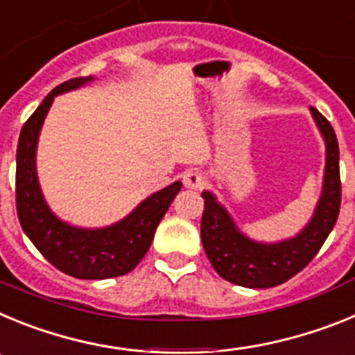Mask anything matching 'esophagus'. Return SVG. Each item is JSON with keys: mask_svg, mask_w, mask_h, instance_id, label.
Instances as JSON below:
<instances>
[{"mask_svg": "<svg viewBox=\"0 0 355 355\" xmlns=\"http://www.w3.org/2000/svg\"><path fill=\"white\" fill-rule=\"evenodd\" d=\"M183 184L187 188H192V190H197V188H202L206 184V174L200 171H188L183 174Z\"/></svg>", "mask_w": 355, "mask_h": 355, "instance_id": "esophagus-1", "label": "esophagus"}]
</instances>
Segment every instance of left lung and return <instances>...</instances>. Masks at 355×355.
Here are the masks:
<instances>
[{
  "label": "left lung",
  "mask_w": 355,
  "mask_h": 355,
  "mask_svg": "<svg viewBox=\"0 0 355 355\" xmlns=\"http://www.w3.org/2000/svg\"><path fill=\"white\" fill-rule=\"evenodd\" d=\"M325 142V168L322 193L313 216L295 236L279 241H258L241 233L231 213L209 190L200 193L205 211L200 238L216 274L238 286L272 288L299 274L318 254L338 220L341 205L340 147L331 122L316 108H309Z\"/></svg>",
  "instance_id": "obj_1"
}]
</instances>
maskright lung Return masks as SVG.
Listing matches in <instances>:
<instances>
[{"label":"right lung","instance_id":"add662e5","mask_svg":"<svg viewBox=\"0 0 355 355\" xmlns=\"http://www.w3.org/2000/svg\"><path fill=\"white\" fill-rule=\"evenodd\" d=\"M92 81L94 76H85L58 85L24 122L17 144L15 206L23 231L53 266L76 279H110L128 274L142 261L159 220L183 184L175 181L155 192L130 215L106 227H78L51 211L37 175V144L44 119L56 96Z\"/></svg>","mask_w":355,"mask_h":355}]
</instances>
